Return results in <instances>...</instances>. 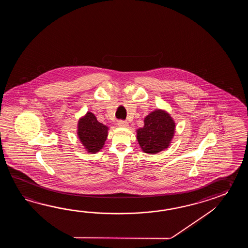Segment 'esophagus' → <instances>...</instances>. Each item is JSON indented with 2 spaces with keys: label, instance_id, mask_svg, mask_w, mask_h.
Returning <instances> with one entry per match:
<instances>
[{
  "label": "esophagus",
  "instance_id": "34e87169",
  "mask_svg": "<svg viewBox=\"0 0 248 248\" xmlns=\"http://www.w3.org/2000/svg\"><path fill=\"white\" fill-rule=\"evenodd\" d=\"M117 125H118V126H120V127H127L128 126V123L126 122H124V121H119L118 123H117Z\"/></svg>",
  "mask_w": 248,
  "mask_h": 248
}]
</instances>
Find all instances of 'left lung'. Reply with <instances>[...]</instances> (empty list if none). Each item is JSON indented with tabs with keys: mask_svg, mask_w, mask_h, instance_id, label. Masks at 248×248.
Returning a JSON list of instances; mask_svg holds the SVG:
<instances>
[{
	"mask_svg": "<svg viewBox=\"0 0 248 248\" xmlns=\"http://www.w3.org/2000/svg\"><path fill=\"white\" fill-rule=\"evenodd\" d=\"M144 126L137 130V138L143 153L155 154L169 148L174 137L175 123L169 112L156 109L143 120Z\"/></svg>",
	"mask_w": 248,
	"mask_h": 248,
	"instance_id": "8db88e82",
	"label": "left lung"
}]
</instances>
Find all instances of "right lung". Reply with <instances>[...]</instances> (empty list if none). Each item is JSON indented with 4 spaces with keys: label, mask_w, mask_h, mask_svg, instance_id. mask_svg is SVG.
Here are the masks:
<instances>
[{
    "label": "right lung",
    "mask_w": 248,
    "mask_h": 248,
    "mask_svg": "<svg viewBox=\"0 0 248 248\" xmlns=\"http://www.w3.org/2000/svg\"><path fill=\"white\" fill-rule=\"evenodd\" d=\"M108 130V126L100 123L92 112L88 111L78 122L77 135L88 153H96L104 147Z\"/></svg>",
    "instance_id": "1"
}]
</instances>
